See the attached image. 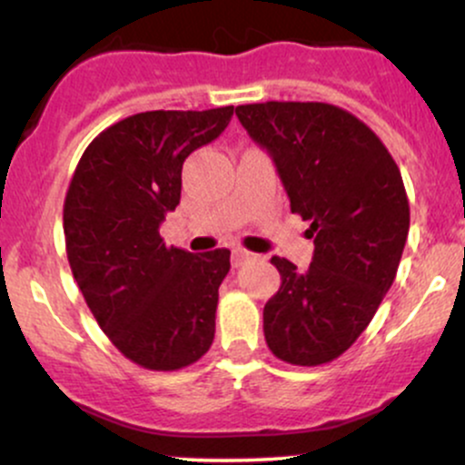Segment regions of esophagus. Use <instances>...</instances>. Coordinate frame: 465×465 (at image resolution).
<instances>
[{
    "label": "esophagus",
    "instance_id": "34e87169",
    "mask_svg": "<svg viewBox=\"0 0 465 465\" xmlns=\"http://www.w3.org/2000/svg\"><path fill=\"white\" fill-rule=\"evenodd\" d=\"M253 258H255V253H249V251H244V249H236L233 251L232 262H233V266H242L244 262H249V260H253Z\"/></svg>",
    "mask_w": 465,
    "mask_h": 465
}]
</instances>
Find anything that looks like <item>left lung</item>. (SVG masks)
Instances as JSON below:
<instances>
[{"mask_svg": "<svg viewBox=\"0 0 465 465\" xmlns=\"http://www.w3.org/2000/svg\"><path fill=\"white\" fill-rule=\"evenodd\" d=\"M236 115L314 238L306 271L271 258L282 286L264 306L266 345L291 365H323L359 339L396 280L409 236L402 177L376 133L334 104L258 103Z\"/></svg>", "mask_w": 465, "mask_h": 465, "instance_id": "left-lung-1", "label": "left lung"}]
</instances>
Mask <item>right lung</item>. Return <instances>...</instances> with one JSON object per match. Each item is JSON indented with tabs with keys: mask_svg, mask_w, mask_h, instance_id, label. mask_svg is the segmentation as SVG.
Returning a JSON list of instances; mask_svg holds the SVG:
<instances>
[{
	"mask_svg": "<svg viewBox=\"0 0 465 465\" xmlns=\"http://www.w3.org/2000/svg\"><path fill=\"white\" fill-rule=\"evenodd\" d=\"M233 106L146 111L100 133L83 153L63 207L74 280L126 359L174 371L210 350L229 249L165 247L159 227L181 201L190 153L227 129Z\"/></svg>",
	"mask_w": 465,
	"mask_h": 465,
	"instance_id": "1",
	"label": "right lung"
}]
</instances>
